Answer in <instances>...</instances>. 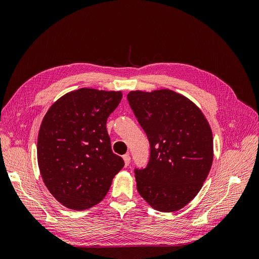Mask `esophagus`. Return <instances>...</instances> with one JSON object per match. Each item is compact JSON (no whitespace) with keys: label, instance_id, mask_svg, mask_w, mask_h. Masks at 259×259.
<instances>
[{"label":"esophagus","instance_id":"1","mask_svg":"<svg viewBox=\"0 0 259 259\" xmlns=\"http://www.w3.org/2000/svg\"><path fill=\"white\" fill-rule=\"evenodd\" d=\"M123 160H124V163H125V165H128V164L131 163V156H130V154L127 153V154H124L123 155Z\"/></svg>","mask_w":259,"mask_h":259}]
</instances>
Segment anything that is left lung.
<instances>
[{"label":"left lung","instance_id":"8db88e82","mask_svg":"<svg viewBox=\"0 0 259 259\" xmlns=\"http://www.w3.org/2000/svg\"><path fill=\"white\" fill-rule=\"evenodd\" d=\"M150 144L145 168H135L137 191L154 209L175 211L198 194L213 163V135L191 100L170 90L127 95Z\"/></svg>","mask_w":259,"mask_h":259}]
</instances>
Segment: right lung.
I'll return each instance as SVG.
<instances>
[{
  "label": "right lung",
  "mask_w": 259,
  "mask_h": 259,
  "mask_svg": "<svg viewBox=\"0 0 259 259\" xmlns=\"http://www.w3.org/2000/svg\"><path fill=\"white\" fill-rule=\"evenodd\" d=\"M122 92L80 89L60 97L46 112L37 136V163L53 197L74 210L103 200L124 166L111 150L107 119Z\"/></svg>",
  "instance_id": "1"
}]
</instances>
